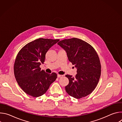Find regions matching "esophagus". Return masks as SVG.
<instances>
[{
    "instance_id": "34e87169",
    "label": "esophagus",
    "mask_w": 122,
    "mask_h": 122,
    "mask_svg": "<svg viewBox=\"0 0 122 122\" xmlns=\"http://www.w3.org/2000/svg\"><path fill=\"white\" fill-rule=\"evenodd\" d=\"M62 77V75H59V74L57 75V77L58 78H60V77Z\"/></svg>"
}]
</instances>
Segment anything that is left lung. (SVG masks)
<instances>
[{"mask_svg":"<svg viewBox=\"0 0 122 122\" xmlns=\"http://www.w3.org/2000/svg\"><path fill=\"white\" fill-rule=\"evenodd\" d=\"M57 44L66 51L69 61L77 68L75 78L66 75L69 80L65 87L66 93L77 99L90 94L101 75L100 62L96 51L88 43L75 38L62 40Z\"/></svg>","mask_w":122,"mask_h":122,"instance_id":"left-lung-1","label":"left lung"}]
</instances>
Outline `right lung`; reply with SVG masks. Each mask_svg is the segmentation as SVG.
I'll return each mask as SVG.
<instances>
[{
	"label": "right lung",
	"instance_id": "add662e5",
	"mask_svg": "<svg viewBox=\"0 0 122 122\" xmlns=\"http://www.w3.org/2000/svg\"><path fill=\"white\" fill-rule=\"evenodd\" d=\"M59 40L40 38L25 45L19 51L14 65L16 81L27 95L39 97L44 94L57 78L56 73L48 74L41 70L49 49Z\"/></svg>",
	"mask_w": 122,
	"mask_h": 122
}]
</instances>
